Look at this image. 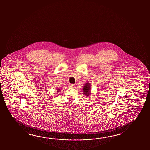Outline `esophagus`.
Segmentation results:
<instances>
[{"instance_id":"obj_1","label":"esophagus","mask_w":150,"mask_h":150,"mask_svg":"<svg viewBox=\"0 0 150 150\" xmlns=\"http://www.w3.org/2000/svg\"><path fill=\"white\" fill-rule=\"evenodd\" d=\"M70 87L71 88H75V85H74V84H71V85H70Z\"/></svg>"}]
</instances>
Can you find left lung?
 <instances>
[{"mask_svg": "<svg viewBox=\"0 0 150 150\" xmlns=\"http://www.w3.org/2000/svg\"><path fill=\"white\" fill-rule=\"evenodd\" d=\"M91 87L89 83H86L83 88V92L87 96H89L91 94Z\"/></svg>", "mask_w": 150, "mask_h": 150, "instance_id": "obj_1", "label": "left lung"}]
</instances>
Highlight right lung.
<instances>
[{
    "instance_id": "add662e5",
    "label": "right lung",
    "mask_w": 150,
    "mask_h": 150,
    "mask_svg": "<svg viewBox=\"0 0 150 150\" xmlns=\"http://www.w3.org/2000/svg\"><path fill=\"white\" fill-rule=\"evenodd\" d=\"M59 90H60L59 89H57V92H59Z\"/></svg>"
}]
</instances>
